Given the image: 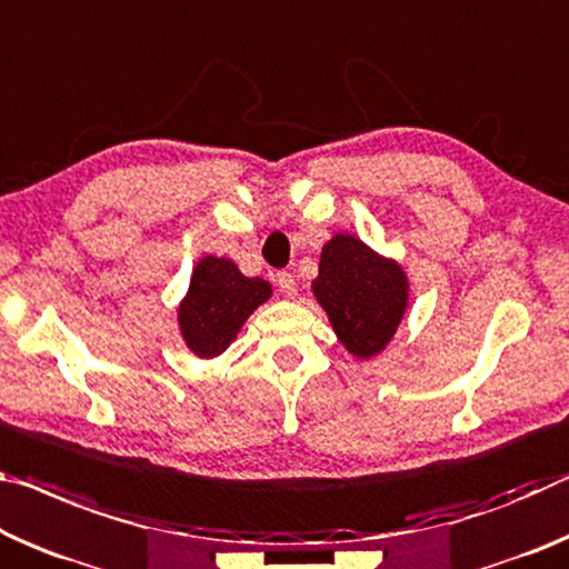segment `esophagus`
I'll use <instances>...</instances> for the list:
<instances>
[{"instance_id":"1","label":"esophagus","mask_w":569,"mask_h":569,"mask_svg":"<svg viewBox=\"0 0 569 569\" xmlns=\"http://www.w3.org/2000/svg\"><path fill=\"white\" fill-rule=\"evenodd\" d=\"M276 283H278V288H281V293L288 296V299H293L296 291H299V286H296V278L291 273H286V270L276 273Z\"/></svg>"}]
</instances>
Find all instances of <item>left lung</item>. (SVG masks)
Masks as SVG:
<instances>
[{"instance_id": "1", "label": "left lung", "mask_w": 569, "mask_h": 569, "mask_svg": "<svg viewBox=\"0 0 569 569\" xmlns=\"http://www.w3.org/2000/svg\"><path fill=\"white\" fill-rule=\"evenodd\" d=\"M311 288L341 345L359 359L385 349L408 306V276L351 236L323 246Z\"/></svg>"}]
</instances>
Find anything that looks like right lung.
I'll return each mask as SVG.
<instances>
[{
  "label": "right lung",
  "instance_id": "1",
  "mask_svg": "<svg viewBox=\"0 0 569 569\" xmlns=\"http://www.w3.org/2000/svg\"><path fill=\"white\" fill-rule=\"evenodd\" d=\"M270 299V283L242 276L232 260L207 256L197 263L187 299L179 306V329L197 357H218L242 323Z\"/></svg>",
  "mask_w": 569,
  "mask_h": 569
}]
</instances>
